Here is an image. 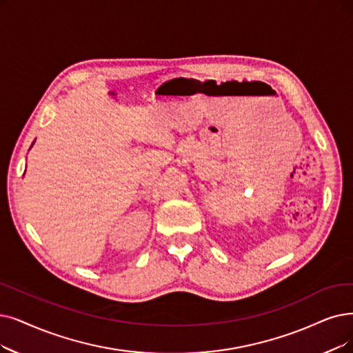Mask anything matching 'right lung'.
Wrapping results in <instances>:
<instances>
[{"label":"right lung","mask_w":353,"mask_h":353,"mask_svg":"<svg viewBox=\"0 0 353 353\" xmlns=\"http://www.w3.org/2000/svg\"><path fill=\"white\" fill-rule=\"evenodd\" d=\"M32 146H33V145H32Z\"/></svg>","instance_id":"right-lung-1"}]
</instances>
